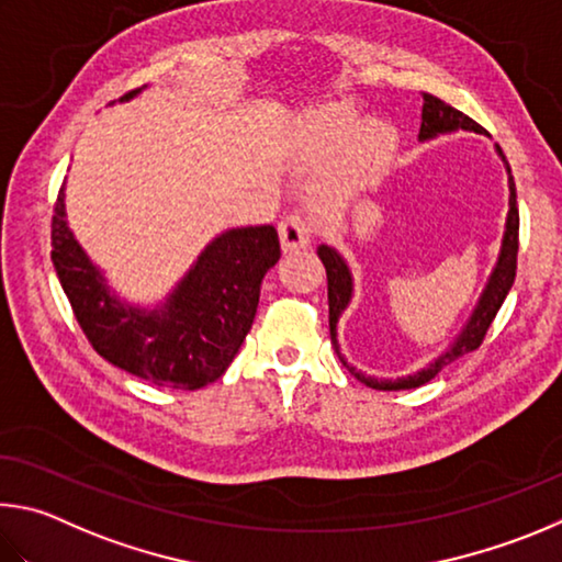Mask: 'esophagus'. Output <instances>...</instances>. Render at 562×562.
I'll use <instances>...</instances> for the list:
<instances>
[{
  "mask_svg": "<svg viewBox=\"0 0 562 562\" xmlns=\"http://www.w3.org/2000/svg\"><path fill=\"white\" fill-rule=\"evenodd\" d=\"M279 236H281V246L283 251H296V249H306L313 239V229L306 216L301 214H286L279 224Z\"/></svg>",
  "mask_w": 562,
  "mask_h": 562,
  "instance_id": "1",
  "label": "esophagus"
}]
</instances>
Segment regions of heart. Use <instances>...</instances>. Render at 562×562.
Returning a JSON list of instances; mask_svg holds the SVG:
<instances>
[{
    "label": "heart",
    "instance_id": "1",
    "mask_svg": "<svg viewBox=\"0 0 562 562\" xmlns=\"http://www.w3.org/2000/svg\"><path fill=\"white\" fill-rule=\"evenodd\" d=\"M311 155L328 160L342 155V162L321 190L326 194H350L366 184L380 170L392 147H395V127L385 121H366L348 108H321L306 121Z\"/></svg>",
    "mask_w": 562,
    "mask_h": 562
}]
</instances>
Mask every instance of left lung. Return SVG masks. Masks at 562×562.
Returning a JSON list of instances; mask_svg holds the SVG:
<instances>
[{
    "label": "left lung",
    "instance_id": "obj_1",
    "mask_svg": "<svg viewBox=\"0 0 562 562\" xmlns=\"http://www.w3.org/2000/svg\"><path fill=\"white\" fill-rule=\"evenodd\" d=\"M425 98V105H422V127H419V140H431V137L437 135H445V133H454V131H474V133H484V127H481L476 121H471L469 115H464L457 108H451L449 103L439 101L437 95L431 93H422ZM496 153L501 155V160L506 165V172H508V214H506V229H504V239H501V251H498V259L496 266L491 269V276L486 281L484 291H481V296L476 301L474 311H471L469 321L464 323V328H461L459 336L454 338V342L441 352V356L429 362L427 368H422L417 372H412L407 378H397V380H378V378H370V375H362L360 370H356L352 366H348V360L340 356V346H338V321L342 316V311L348 308V303L352 301V273H350V266L346 263V259L333 249L328 244H321L318 246V256L323 266H326V273H328V311H330V342L333 348H336L338 358L342 366H346L352 375H356L362 385H368L372 390H412V387H419L429 382L431 378L437 375L439 370H445L451 362L459 360L461 356H467V352L476 350L481 346V340H484L486 330L491 328V323H494L498 308L504 306V301L508 296L510 286H514V279H516V256H518V206H516V182L514 177H510V167L506 162L504 153H501V147L496 145Z\"/></svg>",
    "mask_w": 562,
    "mask_h": 562
}]
</instances>
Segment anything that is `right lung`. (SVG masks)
<instances>
[{
	"mask_svg": "<svg viewBox=\"0 0 562 562\" xmlns=\"http://www.w3.org/2000/svg\"><path fill=\"white\" fill-rule=\"evenodd\" d=\"M137 93L140 88L121 101ZM279 256L271 224L226 229L204 246L162 303L143 308L117 296L76 241L64 187L54 206L52 261L78 326L111 366L160 387L200 390L224 375L251 330L261 281Z\"/></svg>",
	"mask_w": 562,
	"mask_h": 562,
	"instance_id": "obj_1",
	"label": "right lung"
}]
</instances>
